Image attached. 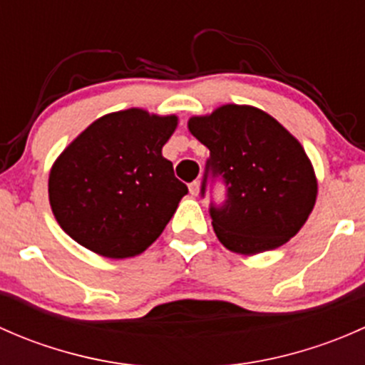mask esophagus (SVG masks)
<instances>
[{
    "instance_id": "1",
    "label": "esophagus",
    "mask_w": 365,
    "mask_h": 365,
    "mask_svg": "<svg viewBox=\"0 0 365 365\" xmlns=\"http://www.w3.org/2000/svg\"><path fill=\"white\" fill-rule=\"evenodd\" d=\"M189 190H190V196H197V194H200V182L190 183Z\"/></svg>"
}]
</instances>
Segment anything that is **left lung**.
I'll return each mask as SVG.
<instances>
[{"mask_svg": "<svg viewBox=\"0 0 365 365\" xmlns=\"http://www.w3.org/2000/svg\"><path fill=\"white\" fill-rule=\"evenodd\" d=\"M189 130L210 150L201 194L210 176H220L226 185V201L210 206L220 244L249 256L295 237L318 194L314 169L300 143L252 106L226 104L192 116Z\"/></svg>", "mask_w": 365, "mask_h": 365, "instance_id": "1", "label": "left lung"}]
</instances>
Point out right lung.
<instances>
[{"instance_id":"add662e5","label":"right lung","mask_w":365,"mask_h":365,"mask_svg":"<svg viewBox=\"0 0 365 365\" xmlns=\"http://www.w3.org/2000/svg\"><path fill=\"white\" fill-rule=\"evenodd\" d=\"M175 114L125 109L95 120L51 168L49 203L61 230L113 259L145 252L189 192L162 157Z\"/></svg>"}]
</instances>
